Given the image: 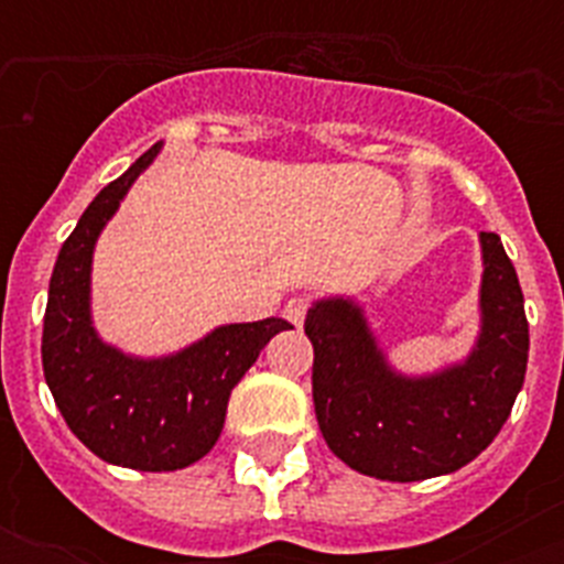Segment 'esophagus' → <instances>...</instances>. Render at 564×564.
Returning a JSON list of instances; mask_svg holds the SVG:
<instances>
[{
	"label": "esophagus",
	"mask_w": 564,
	"mask_h": 564,
	"mask_svg": "<svg viewBox=\"0 0 564 564\" xmlns=\"http://www.w3.org/2000/svg\"><path fill=\"white\" fill-rule=\"evenodd\" d=\"M307 310H310V301L301 299V295H299V299L286 301V307H283V318L299 327V325H304V316H307Z\"/></svg>",
	"instance_id": "1"
}]
</instances>
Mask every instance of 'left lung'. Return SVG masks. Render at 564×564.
<instances>
[{
    "label": "left lung",
    "instance_id": "left-lung-1",
    "mask_svg": "<svg viewBox=\"0 0 564 564\" xmlns=\"http://www.w3.org/2000/svg\"><path fill=\"white\" fill-rule=\"evenodd\" d=\"M480 334L463 362L401 375L354 299L307 310L313 403L327 447L377 480L415 482L459 471L498 436L527 375L530 327L516 265L482 230Z\"/></svg>",
    "mask_w": 564,
    "mask_h": 564
}]
</instances>
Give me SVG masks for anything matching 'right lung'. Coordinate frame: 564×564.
I'll return each mask as SVG.
<instances>
[{"label": "right lung", "instance_id": "add662e5", "mask_svg": "<svg viewBox=\"0 0 564 564\" xmlns=\"http://www.w3.org/2000/svg\"><path fill=\"white\" fill-rule=\"evenodd\" d=\"M161 154H140L82 213L57 254L43 318V375L66 427L110 465L175 471L198 463L225 427L230 389L283 318L221 325L166 357H131L96 334L90 313L93 248L131 184Z\"/></svg>", "mask_w": 564, "mask_h": 564}]
</instances>
